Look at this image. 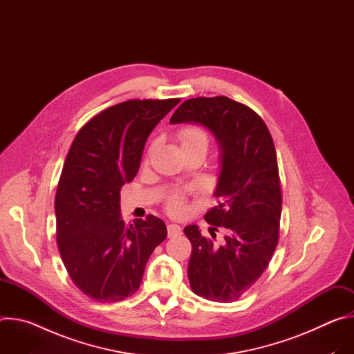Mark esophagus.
Returning <instances> with one entry per match:
<instances>
[{
	"label": "esophagus",
	"instance_id": "34e87169",
	"mask_svg": "<svg viewBox=\"0 0 354 354\" xmlns=\"http://www.w3.org/2000/svg\"><path fill=\"white\" fill-rule=\"evenodd\" d=\"M168 236L169 238H175L178 235L182 234V228L178 224H168Z\"/></svg>",
	"mask_w": 354,
	"mask_h": 354
}]
</instances>
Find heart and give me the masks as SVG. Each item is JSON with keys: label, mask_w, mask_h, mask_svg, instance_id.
<instances>
[{"label": "heart", "mask_w": 354, "mask_h": 354, "mask_svg": "<svg viewBox=\"0 0 354 354\" xmlns=\"http://www.w3.org/2000/svg\"><path fill=\"white\" fill-rule=\"evenodd\" d=\"M179 138L183 148L187 147H209V137L205 130L197 126H186L180 130ZM167 209L172 214H182L186 209L185 196L182 193H172L167 200Z\"/></svg>", "instance_id": "b5f03b06"}]
</instances>
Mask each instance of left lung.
<instances>
[{
  "label": "left lung",
  "mask_w": 354,
  "mask_h": 354,
  "mask_svg": "<svg viewBox=\"0 0 354 354\" xmlns=\"http://www.w3.org/2000/svg\"><path fill=\"white\" fill-rule=\"evenodd\" d=\"M210 130L221 148L217 206L205 216L212 238L197 225L185 227L192 243L187 266L194 294L232 302L268 269L279 242L281 189L274 142L262 118L227 96L192 97L171 120ZM221 227V241L215 232Z\"/></svg>",
  "instance_id": "obj_1"
}]
</instances>
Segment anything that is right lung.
<instances>
[{"mask_svg": "<svg viewBox=\"0 0 354 354\" xmlns=\"http://www.w3.org/2000/svg\"><path fill=\"white\" fill-rule=\"evenodd\" d=\"M179 100H126L93 116L71 144L55 201L57 245L71 280L95 301L133 295L167 238L156 216L124 224L120 189L137 175L149 133Z\"/></svg>", "mask_w": 354, "mask_h": 354, "instance_id": "obj_1", "label": "right lung"}]
</instances>
